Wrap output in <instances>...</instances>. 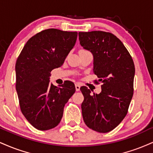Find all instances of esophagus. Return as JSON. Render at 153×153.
<instances>
[{"label":"esophagus","mask_w":153,"mask_h":153,"mask_svg":"<svg viewBox=\"0 0 153 153\" xmlns=\"http://www.w3.org/2000/svg\"><path fill=\"white\" fill-rule=\"evenodd\" d=\"M75 90H76V91H80V84H79V83H75Z\"/></svg>","instance_id":"obj_1"}]
</instances>
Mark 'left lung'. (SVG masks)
I'll return each instance as SVG.
<instances>
[{
  "instance_id": "obj_1",
  "label": "left lung",
  "mask_w": 153,
  "mask_h": 153,
  "mask_svg": "<svg viewBox=\"0 0 153 153\" xmlns=\"http://www.w3.org/2000/svg\"><path fill=\"white\" fill-rule=\"evenodd\" d=\"M78 35L81 46L93 54V73L102 82L99 94H93L85 86L80 88L84 96L82 117L88 128L105 133L116 128L128 113L133 95L135 65L115 35L104 31Z\"/></svg>"
}]
</instances>
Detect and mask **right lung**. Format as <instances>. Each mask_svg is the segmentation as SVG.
I'll use <instances>...</instances> for the list:
<instances>
[{
  "instance_id": "obj_1",
  "label": "right lung",
  "mask_w": 153,
  "mask_h": 153,
  "mask_svg": "<svg viewBox=\"0 0 153 153\" xmlns=\"http://www.w3.org/2000/svg\"><path fill=\"white\" fill-rule=\"evenodd\" d=\"M78 33L51 28L30 38L16 63V88L22 113L34 128L56 127L65 105L75 92L67 80L57 87L50 83L51 72L60 67L74 47Z\"/></svg>"
}]
</instances>
